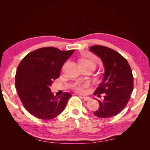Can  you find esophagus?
Instances as JSON below:
<instances>
[{
  "instance_id": "1",
  "label": "esophagus",
  "mask_w": 150,
  "mask_h": 150,
  "mask_svg": "<svg viewBox=\"0 0 150 150\" xmlns=\"http://www.w3.org/2000/svg\"><path fill=\"white\" fill-rule=\"evenodd\" d=\"M83 98L84 101H89L91 99V98L89 96H83Z\"/></svg>"
}]
</instances>
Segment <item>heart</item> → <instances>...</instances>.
Here are the masks:
<instances>
[{"instance_id": "1", "label": "heart", "mask_w": 150, "mask_h": 150, "mask_svg": "<svg viewBox=\"0 0 150 150\" xmlns=\"http://www.w3.org/2000/svg\"><path fill=\"white\" fill-rule=\"evenodd\" d=\"M83 61L88 62V63H91V64L94 65V63L92 61H91L89 60H83ZM88 86V83H77L76 84H75V86H74L73 88L76 92L80 93H83L85 91V88H87Z\"/></svg>"}]
</instances>
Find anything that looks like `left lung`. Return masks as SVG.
Segmentation results:
<instances>
[{
    "label": "left lung",
    "instance_id": "8db88e82",
    "mask_svg": "<svg viewBox=\"0 0 150 150\" xmlns=\"http://www.w3.org/2000/svg\"><path fill=\"white\" fill-rule=\"evenodd\" d=\"M89 50L101 59L104 69L102 82L94 93L98 96L104 93V96L98 100L99 108L94 115L100 118L116 116L126 107L133 92L132 71L126 59L112 49L94 46Z\"/></svg>",
    "mask_w": 150,
    "mask_h": 150
}]
</instances>
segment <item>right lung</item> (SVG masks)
Instances as JSON below:
<instances>
[{
	"mask_svg": "<svg viewBox=\"0 0 150 150\" xmlns=\"http://www.w3.org/2000/svg\"><path fill=\"white\" fill-rule=\"evenodd\" d=\"M74 50L40 48L29 53L19 63L15 76L16 88L25 110L34 116L51 120L64 110L71 94L56 97L50 89L59 77L64 62Z\"/></svg>",
	"mask_w": 150,
	"mask_h": 150,
	"instance_id": "right-lung-1",
	"label": "right lung"
}]
</instances>
